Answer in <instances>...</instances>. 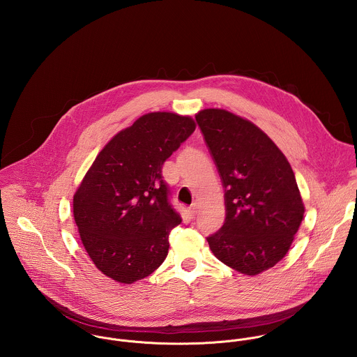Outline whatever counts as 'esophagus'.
<instances>
[{
    "mask_svg": "<svg viewBox=\"0 0 357 357\" xmlns=\"http://www.w3.org/2000/svg\"><path fill=\"white\" fill-rule=\"evenodd\" d=\"M188 211H190V215H191L192 218H195V215H197V213H198V204L195 202V204H191L190 208H188Z\"/></svg>",
    "mask_w": 357,
    "mask_h": 357,
    "instance_id": "esophagus-1",
    "label": "esophagus"
}]
</instances>
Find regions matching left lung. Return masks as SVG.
<instances>
[{
    "label": "left lung",
    "mask_w": 357,
    "mask_h": 357,
    "mask_svg": "<svg viewBox=\"0 0 357 357\" xmlns=\"http://www.w3.org/2000/svg\"><path fill=\"white\" fill-rule=\"evenodd\" d=\"M195 118L225 188V222L206 239L221 262L258 275L286 255L301 225L305 208L294 172L250 121L218 108Z\"/></svg>",
    "instance_id": "left-lung-1"
}]
</instances>
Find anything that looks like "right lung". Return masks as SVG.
<instances>
[{
  "label": "right lung",
  "mask_w": 357,
  "mask_h": 357,
  "mask_svg": "<svg viewBox=\"0 0 357 357\" xmlns=\"http://www.w3.org/2000/svg\"><path fill=\"white\" fill-rule=\"evenodd\" d=\"M195 130L190 116L150 112L115 135L85 174L73 201L82 245L102 273L133 283L165 261L181 222L162 166Z\"/></svg>",
  "instance_id": "right-lung-1"
}]
</instances>
